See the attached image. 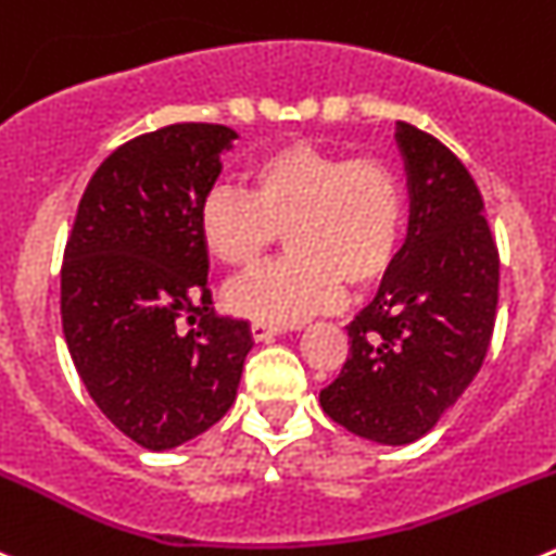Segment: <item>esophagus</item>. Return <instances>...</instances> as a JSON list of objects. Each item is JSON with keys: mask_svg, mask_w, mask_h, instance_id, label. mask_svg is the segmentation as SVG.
Masks as SVG:
<instances>
[{"mask_svg": "<svg viewBox=\"0 0 556 556\" xmlns=\"http://www.w3.org/2000/svg\"><path fill=\"white\" fill-rule=\"evenodd\" d=\"M282 332H285L282 327H271V324H260V321L252 324L254 340H263V343H268V340H274L277 334H282Z\"/></svg>", "mask_w": 556, "mask_h": 556, "instance_id": "obj_1", "label": "esophagus"}]
</instances>
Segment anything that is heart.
Listing matches in <instances>:
<instances>
[{
	"label": "heart",
	"instance_id": "b5f03b06",
	"mask_svg": "<svg viewBox=\"0 0 556 556\" xmlns=\"http://www.w3.org/2000/svg\"><path fill=\"white\" fill-rule=\"evenodd\" d=\"M249 193L216 185L199 207V235L218 263L252 268L285 232L288 257L229 285V313L293 327L329 309L343 282L368 288L396 260L404 238V188L379 160H349L293 141L257 157Z\"/></svg>",
	"mask_w": 556,
	"mask_h": 556
}]
</instances>
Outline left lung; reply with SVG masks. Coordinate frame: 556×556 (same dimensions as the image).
Returning a JSON list of instances; mask_svg holds the SVG:
<instances>
[{
	"label": "left lung",
	"mask_w": 556,
	"mask_h": 556,
	"mask_svg": "<svg viewBox=\"0 0 556 556\" xmlns=\"http://www.w3.org/2000/svg\"><path fill=\"white\" fill-rule=\"evenodd\" d=\"M409 197L407 241L377 296L349 324V357L321 390L334 424L407 446L440 421L488 354L498 252L471 174L438 138L396 124Z\"/></svg>",
	"instance_id": "obj_1"
}]
</instances>
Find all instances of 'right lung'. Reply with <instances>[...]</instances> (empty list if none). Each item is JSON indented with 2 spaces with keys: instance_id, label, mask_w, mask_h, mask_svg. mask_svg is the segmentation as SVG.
I'll return each mask as SVG.
<instances>
[{
  "instance_id": "right-lung-1",
  "label": "right lung",
  "mask_w": 556,
  "mask_h": 556,
  "mask_svg": "<svg viewBox=\"0 0 556 556\" xmlns=\"http://www.w3.org/2000/svg\"><path fill=\"white\" fill-rule=\"evenodd\" d=\"M238 132L172 124L124 143L79 199L60 271L63 334L97 407L129 440L168 452L232 407L254 340L207 307L199 207ZM197 330L181 332L185 317Z\"/></svg>"
}]
</instances>
